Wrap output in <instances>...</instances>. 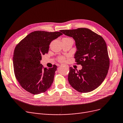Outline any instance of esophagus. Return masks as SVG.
<instances>
[{
    "label": "esophagus",
    "instance_id": "esophagus-1",
    "mask_svg": "<svg viewBox=\"0 0 123 123\" xmlns=\"http://www.w3.org/2000/svg\"><path fill=\"white\" fill-rule=\"evenodd\" d=\"M61 66H65L68 67V65H65V64H61Z\"/></svg>",
    "mask_w": 123,
    "mask_h": 123
}]
</instances>
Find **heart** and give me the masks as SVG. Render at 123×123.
I'll return each instance as SVG.
<instances>
[{"instance_id":"obj_1","label":"heart","mask_w":123,"mask_h":123,"mask_svg":"<svg viewBox=\"0 0 123 123\" xmlns=\"http://www.w3.org/2000/svg\"><path fill=\"white\" fill-rule=\"evenodd\" d=\"M64 39H67V40H69V39H71L70 38H68V37H66V38H63ZM58 60L60 61V62H64L65 61V57H64L63 56H61L60 57H59L58 58Z\"/></svg>"}]
</instances>
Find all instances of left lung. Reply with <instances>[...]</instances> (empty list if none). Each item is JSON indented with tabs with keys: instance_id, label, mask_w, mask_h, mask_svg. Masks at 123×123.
I'll return each instance as SVG.
<instances>
[{
	"instance_id": "1",
	"label": "left lung",
	"mask_w": 123,
	"mask_h": 123,
	"mask_svg": "<svg viewBox=\"0 0 123 123\" xmlns=\"http://www.w3.org/2000/svg\"><path fill=\"white\" fill-rule=\"evenodd\" d=\"M60 31L74 40L77 49L74 55L75 62L82 66L77 71L69 68V83L78 92L92 91L104 81L109 69L110 59L105 41L86 28Z\"/></svg>"
}]
</instances>
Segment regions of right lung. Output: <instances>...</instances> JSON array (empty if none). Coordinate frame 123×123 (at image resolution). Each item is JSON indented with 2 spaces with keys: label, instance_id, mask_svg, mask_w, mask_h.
Here are the masks:
<instances>
[{
  "label": "right lung",
  "instance_id": "add662e5",
  "mask_svg": "<svg viewBox=\"0 0 123 123\" xmlns=\"http://www.w3.org/2000/svg\"><path fill=\"white\" fill-rule=\"evenodd\" d=\"M62 35L59 31H35L15 47L13 56L14 74L20 86L27 92L38 94L51 87L57 66L44 68L40 61L42 56L48 52L51 42Z\"/></svg>",
  "mask_w": 123,
  "mask_h": 123
}]
</instances>
